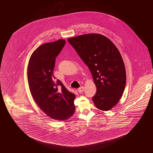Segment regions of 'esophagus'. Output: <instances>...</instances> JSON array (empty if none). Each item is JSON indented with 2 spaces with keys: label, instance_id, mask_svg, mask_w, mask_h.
Segmentation results:
<instances>
[{
  "label": "esophagus",
  "instance_id": "1",
  "mask_svg": "<svg viewBox=\"0 0 153 153\" xmlns=\"http://www.w3.org/2000/svg\"><path fill=\"white\" fill-rule=\"evenodd\" d=\"M78 92L79 93H82L84 91V87L83 86H81L79 88H78Z\"/></svg>",
  "mask_w": 153,
  "mask_h": 153
}]
</instances>
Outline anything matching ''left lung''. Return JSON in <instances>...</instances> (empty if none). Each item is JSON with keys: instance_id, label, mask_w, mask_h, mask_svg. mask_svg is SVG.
I'll use <instances>...</instances> for the list:
<instances>
[{"instance_id": "obj_1", "label": "left lung", "mask_w": 153, "mask_h": 153, "mask_svg": "<svg viewBox=\"0 0 153 153\" xmlns=\"http://www.w3.org/2000/svg\"><path fill=\"white\" fill-rule=\"evenodd\" d=\"M88 65L97 87L92 98L96 107L111 110L122 96L126 82L125 66L116 45L108 37L88 33L67 39Z\"/></svg>"}]
</instances>
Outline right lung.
<instances>
[{"mask_svg": "<svg viewBox=\"0 0 153 153\" xmlns=\"http://www.w3.org/2000/svg\"><path fill=\"white\" fill-rule=\"evenodd\" d=\"M65 44V40L60 39L39 46L27 67L28 83L34 101L47 116L59 120L70 118L75 111V95L53 75L56 57Z\"/></svg>", "mask_w": 153, "mask_h": 153, "instance_id": "right-lung-1", "label": "right lung"}]
</instances>
